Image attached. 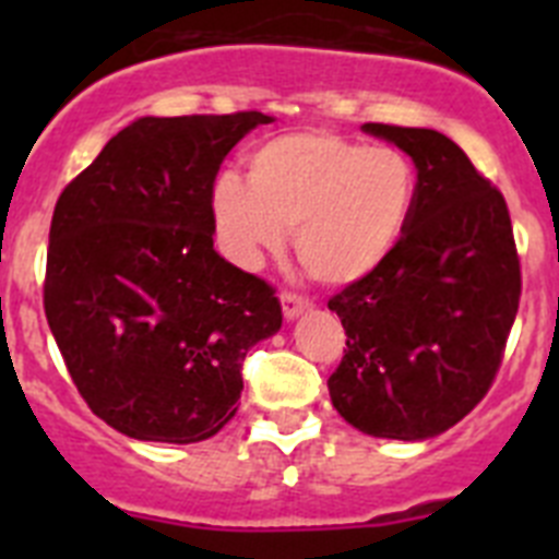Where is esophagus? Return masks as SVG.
Returning a JSON list of instances; mask_svg holds the SVG:
<instances>
[{
	"instance_id": "obj_1",
	"label": "esophagus",
	"mask_w": 559,
	"mask_h": 559,
	"mask_svg": "<svg viewBox=\"0 0 559 559\" xmlns=\"http://www.w3.org/2000/svg\"><path fill=\"white\" fill-rule=\"evenodd\" d=\"M280 302H283L285 319H296V316L305 313V310L310 308L308 296H299L294 294V290H283V294H280Z\"/></svg>"
}]
</instances>
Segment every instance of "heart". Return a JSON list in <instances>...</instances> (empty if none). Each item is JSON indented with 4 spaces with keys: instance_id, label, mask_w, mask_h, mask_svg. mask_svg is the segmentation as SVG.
Returning a JSON list of instances; mask_svg holds the SVG:
<instances>
[{
    "instance_id": "heart-1",
    "label": "heart",
    "mask_w": 559,
    "mask_h": 559,
    "mask_svg": "<svg viewBox=\"0 0 559 559\" xmlns=\"http://www.w3.org/2000/svg\"><path fill=\"white\" fill-rule=\"evenodd\" d=\"M249 181L224 173L212 187V221L226 254L263 263L294 229L313 280L349 285L372 274L400 243L417 173L397 147L364 145L335 131H290L249 153Z\"/></svg>"
}]
</instances>
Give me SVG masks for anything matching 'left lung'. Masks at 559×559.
Here are the masks:
<instances>
[{
	"mask_svg": "<svg viewBox=\"0 0 559 559\" xmlns=\"http://www.w3.org/2000/svg\"><path fill=\"white\" fill-rule=\"evenodd\" d=\"M417 167L406 231L369 276L328 302L347 349L330 400L369 437L428 439L490 392L521 302V257L501 190L431 128L367 122Z\"/></svg>",
	"mask_w": 559,
	"mask_h": 559,
	"instance_id": "left-lung-1",
	"label": "left lung"
}]
</instances>
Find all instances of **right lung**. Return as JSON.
Returning <instances> with one entry per match:
<instances>
[{
    "instance_id": "right-lung-1",
    "label": "right lung",
    "mask_w": 559,
    "mask_h": 559,
    "mask_svg": "<svg viewBox=\"0 0 559 559\" xmlns=\"http://www.w3.org/2000/svg\"><path fill=\"white\" fill-rule=\"evenodd\" d=\"M269 114L142 117L58 195L44 313L86 406L142 442L235 417L243 358L283 324L265 280L212 249L226 153Z\"/></svg>"
}]
</instances>
